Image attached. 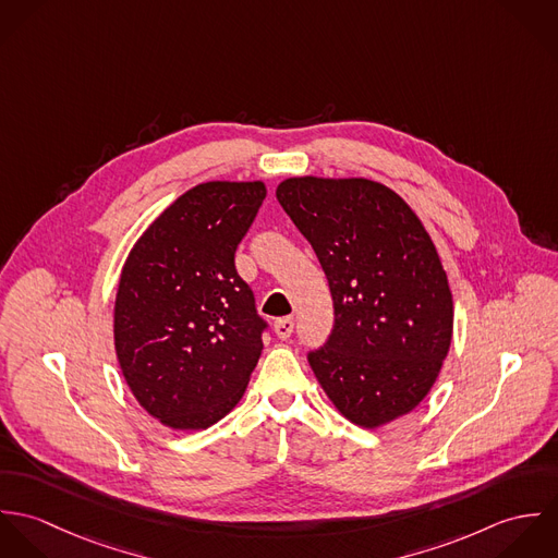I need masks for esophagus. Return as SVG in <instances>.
I'll return each instance as SVG.
<instances>
[{
  "instance_id": "34e87169",
  "label": "esophagus",
  "mask_w": 558,
  "mask_h": 558,
  "mask_svg": "<svg viewBox=\"0 0 558 558\" xmlns=\"http://www.w3.org/2000/svg\"><path fill=\"white\" fill-rule=\"evenodd\" d=\"M275 332L279 339H288L292 332H294V318L288 316V318H279L275 322Z\"/></svg>"
}]
</instances>
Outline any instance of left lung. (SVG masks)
<instances>
[{"mask_svg":"<svg viewBox=\"0 0 558 558\" xmlns=\"http://www.w3.org/2000/svg\"><path fill=\"white\" fill-rule=\"evenodd\" d=\"M277 199L328 279L335 324L310 365L337 410L361 427L410 412L451 345L453 301L436 246L389 186L290 178Z\"/></svg>","mask_w":558,"mask_h":558,"instance_id":"1","label":"left lung"}]
</instances>
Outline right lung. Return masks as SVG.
<instances>
[{"mask_svg":"<svg viewBox=\"0 0 558 558\" xmlns=\"http://www.w3.org/2000/svg\"><path fill=\"white\" fill-rule=\"evenodd\" d=\"M266 189L206 182L180 195L133 246L116 296V352L137 401L173 429H206L242 398L268 322L236 248Z\"/></svg>","mask_w":558,"mask_h":558,"instance_id":"add662e5","label":"right lung"}]
</instances>
